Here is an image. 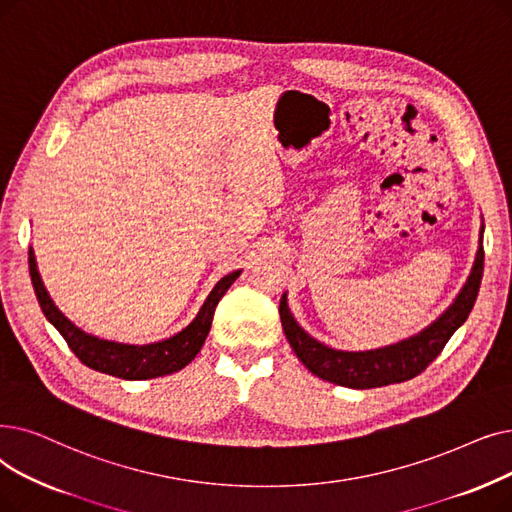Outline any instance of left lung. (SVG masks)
<instances>
[{
	"label": "left lung",
	"mask_w": 512,
	"mask_h": 512,
	"mask_svg": "<svg viewBox=\"0 0 512 512\" xmlns=\"http://www.w3.org/2000/svg\"><path fill=\"white\" fill-rule=\"evenodd\" d=\"M483 276V228L479 238V251L473 263L469 280L462 286L456 301L443 311V314L420 332V335L389 345L376 351H337L330 349L316 339H311L307 332L295 322L291 311L286 307V295L280 301V320L284 335L291 343L297 358L305 364L309 372H314L320 379L351 387V389H374L393 383H404L414 379L422 370L437 358L446 347L450 337L458 326L469 318L471 309L477 301L479 284Z\"/></svg>",
	"instance_id": "1"
}]
</instances>
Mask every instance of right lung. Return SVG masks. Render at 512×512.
<instances>
[{"label": "right lung", "mask_w": 512, "mask_h": 512, "mask_svg": "<svg viewBox=\"0 0 512 512\" xmlns=\"http://www.w3.org/2000/svg\"><path fill=\"white\" fill-rule=\"evenodd\" d=\"M29 272L43 316L56 326V330L64 337L71 351L77 355L79 362L85 364L87 368L117 376V379L125 381L157 379V376L177 372L186 364H190L196 358V353L201 351L209 335L219 299L226 295L232 282L240 276V272H232L226 278H221L215 284L211 295L207 297L201 311H198V316L192 320V324H188L182 332H177L175 337L152 345H121L85 335L83 330H79L73 322H69L60 314L58 307L50 299L46 286L41 282L33 249H29Z\"/></svg>", "instance_id": "add662e5"}]
</instances>
